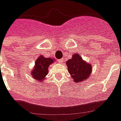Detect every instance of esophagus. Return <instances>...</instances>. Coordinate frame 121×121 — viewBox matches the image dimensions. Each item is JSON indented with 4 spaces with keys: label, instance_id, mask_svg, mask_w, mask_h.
<instances>
[{
    "label": "esophagus",
    "instance_id": "esophagus-1",
    "mask_svg": "<svg viewBox=\"0 0 121 121\" xmlns=\"http://www.w3.org/2000/svg\"><path fill=\"white\" fill-rule=\"evenodd\" d=\"M58 62L60 63H61V64L63 63V62H64V59H63V58H61L60 60H58Z\"/></svg>",
    "mask_w": 121,
    "mask_h": 121
}]
</instances>
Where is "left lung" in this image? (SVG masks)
Listing matches in <instances>:
<instances>
[{"instance_id":"8db88e82","label":"left lung","mask_w":121,"mask_h":121,"mask_svg":"<svg viewBox=\"0 0 121 121\" xmlns=\"http://www.w3.org/2000/svg\"><path fill=\"white\" fill-rule=\"evenodd\" d=\"M67 69L74 82L78 83L87 80L92 72V65L78 54H74L71 59L66 61Z\"/></svg>"}]
</instances>
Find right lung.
I'll return each mask as SVG.
<instances>
[{
  "label": "right lung",
  "instance_id": "obj_1",
  "mask_svg": "<svg viewBox=\"0 0 121 121\" xmlns=\"http://www.w3.org/2000/svg\"><path fill=\"white\" fill-rule=\"evenodd\" d=\"M54 62V58H45L43 55H40L35 61V66L30 73L32 77L40 82L44 81L48 73V67Z\"/></svg>",
  "mask_w": 121,
  "mask_h": 121
}]
</instances>
